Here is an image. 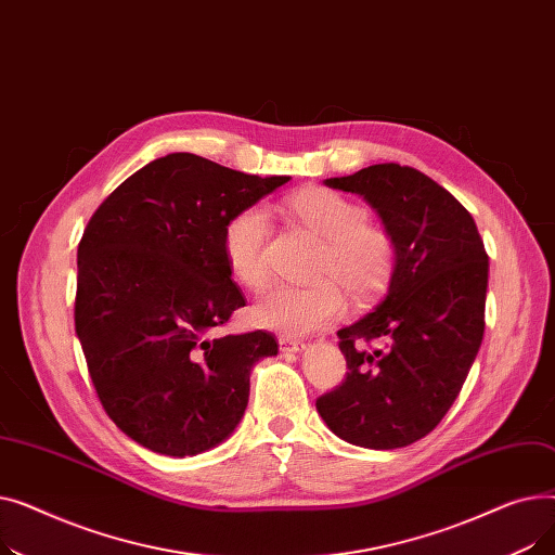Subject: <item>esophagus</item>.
Listing matches in <instances>:
<instances>
[{
  "label": "esophagus",
  "mask_w": 555,
  "mask_h": 555,
  "mask_svg": "<svg viewBox=\"0 0 555 555\" xmlns=\"http://www.w3.org/2000/svg\"><path fill=\"white\" fill-rule=\"evenodd\" d=\"M279 348H281L283 353H297V351H301V348H304V341L281 335L279 337Z\"/></svg>",
  "instance_id": "obj_1"
}]
</instances>
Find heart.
<instances>
[{
  "instance_id": "b5f03b06",
  "label": "heart",
  "mask_w": 555,
  "mask_h": 555,
  "mask_svg": "<svg viewBox=\"0 0 555 555\" xmlns=\"http://www.w3.org/2000/svg\"><path fill=\"white\" fill-rule=\"evenodd\" d=\"M287 209L322 243L310 285H276L254 306L262 328L283 335H306L344 314V293L369 304L389 287L396 272V241L383 224L366 220L360 202L333 189L312 186L287 197ZM272 224L260 204L238 209L222 229L224 260L243 285L260 289L270 279L268 247Z\"/></svg>"
}]
</instances>
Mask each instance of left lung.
<instances>
[{"instance_id": "left-lung-1", "label": "left lung", "mask_w": 555, "mask_h": 555, "mask_svg": "<svg viewBox=\"0 0 555 555\" xmlns=\"http://www.w3.org/2000/svg\"><path fill=\"white\" fill-rule=\"evenodd\" d=\"M326 184L380 214L396 272L385 301L337 333L348 371L317 412L353 446H412L443 421L477 358L488 254L468 209L412 166L375 164Z\"/></svg>"}]
</instances>
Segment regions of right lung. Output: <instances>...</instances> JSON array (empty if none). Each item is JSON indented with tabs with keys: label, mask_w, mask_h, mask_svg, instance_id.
<instances>
[{
	"label": "right lung",
	"mask_w": 555,
	"mask_h": 555,
	"mask_svg": "<svg viewBox=\"0 0 555 555\" xmlns=\"http://www.w3.org/2000/svg\"><path fill=\"white\" fill-rule=\"evenodd\" d=\"M287 180L172 153L130 175L87 222L76 335L105 414L139 446L199 454L243 418L249 371L279 341L266 331L211 337L247 304L222 229Z\"/></svg>",
	"instance_id": "right-lung-1"
}]
</instances>
